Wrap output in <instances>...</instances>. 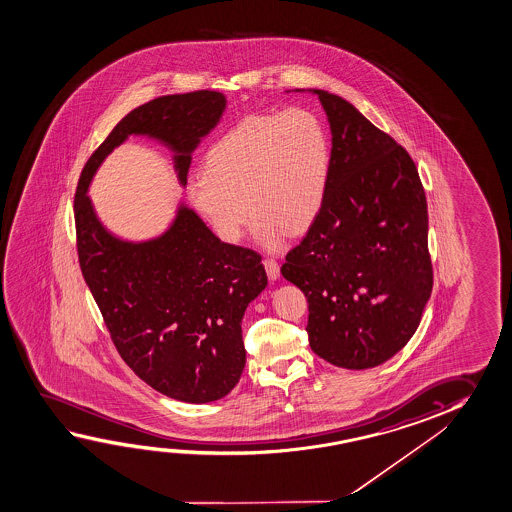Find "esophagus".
<instances>
[{"label":"esophagus","instance_id":"obj_1","mask_svg":"<svg viewBox=\"0 0 512 512\" xmlns=\"http://www.w3.org/2000/svg\"><path fill=\"white\" fill-rule=\"evenodd\" d=\"M263 265H265V270H267V276L272 281H276L277 277H279V263L274 258H265Z\"/></svg>","mask_w":512,"mask_h":512}]
</instances>
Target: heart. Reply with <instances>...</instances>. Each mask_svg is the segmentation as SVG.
Returning a JSON list of instances; mask_svg holds the SVG:
<instances>
[{
    "label": "heart",
    "mask_w": 512,
    "mask_h": 512,
    "mask_svg": "<svg viewBox=\"0 0 512 512\" xmlns=\"http://www.w3.org/2000/svg\"><path fill=\"white\" fill-rule=\"evenodd\" d=\"M329 172L331 140L317 114L247 115L208 149L204 174L188 179V201L228 244L242 238L251 213L258 242L277 249L286 229L299 233L315 220Z\"/></svg>",
    "instance_id": "1"
}]
</instances>
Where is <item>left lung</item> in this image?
I'll return each mask as SVG.
<instances>
[{
    "label": "left lung",
    "mask_w": 512,
    "mask_h": 512,
    "mask_svg": "<svg viewBox=\"0 0 512 512\" xmlns=\"http://www.w3.org/2000/svg\"><path fill=\"white\" fill-rule=\"evenodd\" d=\"M308 90L331 126V172L322 208L281 274L308 299L311 350L366 370L404 349L432 292L425 190L388 133L340 96Z\"/></svg>",
    "instance_id": "obj_1"
}]
</instances>
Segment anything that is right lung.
I'll return each mask as SVG.
<instances>
[{"instance_id":"obj_1","label":"right lung","mask_w":512,"mask_h":512,"mask_svg":"<svg viewBox=\"0 0 512 512\" xmlns=\"http://www.w3.org/2000/svg\"><path fill=\"white\" fill-rule=\"evenodd\" d=\"M224 110L226 96L215 90L138 106L92 153L74 195L80 267L115 349L153 390L188 404L226 397L240 381L242 318L268 283L261 256L220 242L183 203L162 235L124 240L101 224L87 190L106 156L130 135L169 147L185 187L192 153Z\"/></svg>"}]
</instances>
